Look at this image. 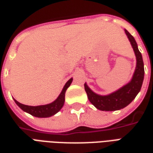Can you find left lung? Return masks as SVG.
Masks as SVG:
<instances>
[{"label":"left lung","instance_id":"8db88e82","mask_svg":"<svg viewBox=\"0 0 153 153\" xmlns=\"http://www.w3.org/2000/svg\"><path fill=\"white\" fill-rule=\"evenodd\" d=\"M127 37L130 41L136 56V68L131 81L108 95L97 94L85 83V90L87 94L90 102L97 109L101 111H116L124 108L132 102L136 95L138 94L142 87L143 77H144V67L143 61L142 54L139 52L135 40L127 30H125Z\"/></svg>","mask_w":153,"mask_h":153}]
</instances>
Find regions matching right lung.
Returning a JSON list of instances; mask_svg holds the SVG:
<instances>
[{
	"mask_svg": "<svg viewBox=\"0 0 153 153\" xmlns=\"http://www.w3.org/2000/svg\"><path fill=\"white\" fill-rule=\"evenodd\" d=\"M72 81V78H71L65 84L62 92L60 93L59 97L53 102L49 103V104L41 106H27L20 103L15 100H14V102H16V104L23 111L27 112V113H29L34 117H50L51 116L56 114L57 112L60 111V109L63 108L64 101H65L66 90L70 86Z\"/></svg>",
	"mask_w": 153,
	"mask_h": 153,
	"instance_id": "add662e5",
	"label": "right lung"
}]
</instances>
